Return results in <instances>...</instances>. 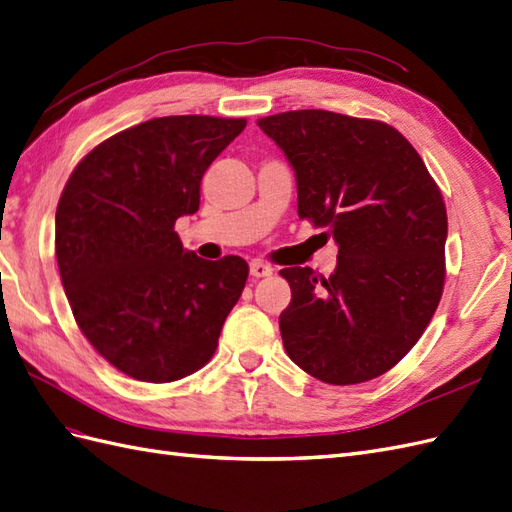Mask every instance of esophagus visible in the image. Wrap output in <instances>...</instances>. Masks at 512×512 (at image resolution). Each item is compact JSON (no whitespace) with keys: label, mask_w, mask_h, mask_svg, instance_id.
<instances>
[{"label":"esophagus","mask_w":512,"mask_h":512,"mask_svg":"<svg viewBox=\"0 0 512 512\" xmlns=\"http://www.w3.org/2000/svg\"><path fill=\"white\" fill-rule=\"evenodd\" d=\"M274 272V268L270 264H266V261L261 259H255L251 261V274L255 279H264V277H270V274Z\"/></svg>","instance_id":"34e87169"}]
</instances>
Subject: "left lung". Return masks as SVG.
<instances>
[{"instance_id": "obj_1", "label": "left lung", "mask_w": 512, "mask_h": 512, "mask_svg": "<svg viewBox=\"0 0 512 512\" xmlns=\"http://www.w3.org/2000/svg\"><path fill=\"white\" fill-rule=\"evenodd\" d=\"M257 125L296 170L298 216L339 244L329 279L283 268L281 318L290 359L329 385L389 372L426 331L445 283L448 214L422 157L396 127L326 110Z\"/></svg>"}]
</instances>
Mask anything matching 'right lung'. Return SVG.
<instances>
[{
	"mask_svg": "<svg viewBox=\"0 0 512 512\" xmlns=\"http://www.w3.org/2000/svg\"><path fill=\"white\" fill-rule=\"evenodd\" d=\"M246 119L162 116L82 157L56 209V259L73 318L99 355L144 383H173L214 357L248 279L238 255L181 246L179 216Z\"/></svg>",
	"mask_w": 512,
	"mask_h": 512,
	"instance_id": "obj_1",
	"label": "right lung"
}]
</instances>
